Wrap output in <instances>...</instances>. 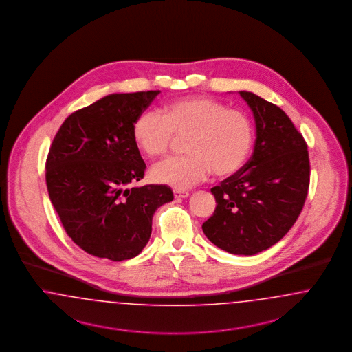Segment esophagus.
<instances>
[{"instance_id": "1", "label": "esophagus", "mask_w": 352, "mask_h": 352, "mask_svg": "<svg viewBox=\"0 0 352 352\" xmlns=\"http://www.w3.org/2000/svg\"><path fill=\"white\" fill-rule=\"evenodd\" d=\"M173 196H175V199H186V197L189 196V192L180 190V189H175V190H173Z\"/></svg>"}]
</instances>
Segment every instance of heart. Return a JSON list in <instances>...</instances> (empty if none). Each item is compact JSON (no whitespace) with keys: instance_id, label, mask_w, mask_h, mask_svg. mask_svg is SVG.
Returning <instances> with one entry per match:
<instances>
[{"instance_id":"b5f03b06","label":"heart","mask_w":352,"mask_h":352,"mask_svg":"<svg viewBox=\"0 0 352 352\" xmlns=\"http://www.w3.org/2000/svg\"><path fill=\"white\" fill-rule=\"evenodd\" d=\"M188 133V155L157 164L153 170L155 182L186 189L204 182L210 170L218 177L230 176L245 164L254 140L252 122L245 111L201 96L170 101L164 116L143 111L133 127L138 147L150 157L166 155L175 134Z\"/></svg>"}]
</instances>
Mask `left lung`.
Masks as SVG:
<instances>
[{"mask_svg":"<svg viewBox=\"0 0 352 352\" xmlns=\"http://www.w3.org/2000/svg\"><path fill=\"white\" fill-rule=\"evenodd\" d=\"M256 124L254 153L239 170L212 188L213 215L202 231L235 255H255L277 243L305 204L310 163L305 139L275 104L239 92Z\"/></svg>","mask_w":352,"mask_h":352,"instance_id":"obj_1","label":"left lung"}]
</instances>
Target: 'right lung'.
<instances>
[{
	"instance_id": "right-lung-1",
	"label": "right lung",
	"mask_w": 352,
	"mask_h": 352,
	"mask_svg": "<svg viewBox=\"0 0 352 352\" xmlns=\"http://www.w3.org/2000/svg\"><path fill=\"white\" fill-rule=\"evenodd\" d=\"M160 91L114 93L72 113L46 162L48 196L68 236L85 252L131 259L147 245L157 208L173 199L167 185L133 186L143 162L133 127Z\"/></svg>"
}]
</instances>
